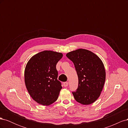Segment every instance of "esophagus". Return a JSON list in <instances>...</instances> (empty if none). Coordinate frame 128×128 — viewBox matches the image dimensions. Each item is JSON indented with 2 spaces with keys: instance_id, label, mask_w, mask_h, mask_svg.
I'll return each instance as SVG.
<instances>
[{
  "instance_id": "obj_1",
  "label": "esophagus",
  "mask_w": 128,
  "mask_h": 128,
  "mask_svg": "<svg viewBox=\"0 0 128 128\" xmlns=\"http://www.w3.org/2000/svg\"><path fill=\"white\" fill-rule=\"evenodd\" d=\"M68 86V82H65L64 83V87H66V86Z\"/></svg>"
}]
</instances>
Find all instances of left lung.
<instances>
[{
	"instance_id": "left-lung-1",
	"label": "left lung",
	"mask_w": 128,
	"mask_h": 128,
	"mask_svg": "<svg viewBox=\"0 0 128 128\" xmlns=\"http://www.w3.org/2000/svg\"><path fill=\"white\" fill-rule=\"evenodd\" d=\"M66 56L74 64L78 76V88L72 92L75 99L83 104L94 102L105 82L106 72L102 61L94 53L85 49L70 52Z\"/></svg>"
}]
</instances>
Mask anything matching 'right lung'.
Here are the masks:
<instances>
[{
    "mask_svg": "<svg viewBox=\"0 0 128 128\" xmlns=\"http://www.w3.org/2000/svg\"><path fill=\"white\" fill-rule=\"evenodd\" d=\"M62 54L44 51L34 56L24 71L26 86L32 98L38 104L48 106L54 102L62 88L58 80L56 64Z\"/></svg>",
    "mask_w": 128,
    "mask_h": 128,
    "instance_id": "1",
    "label": "right lung"
}]
</instances>
